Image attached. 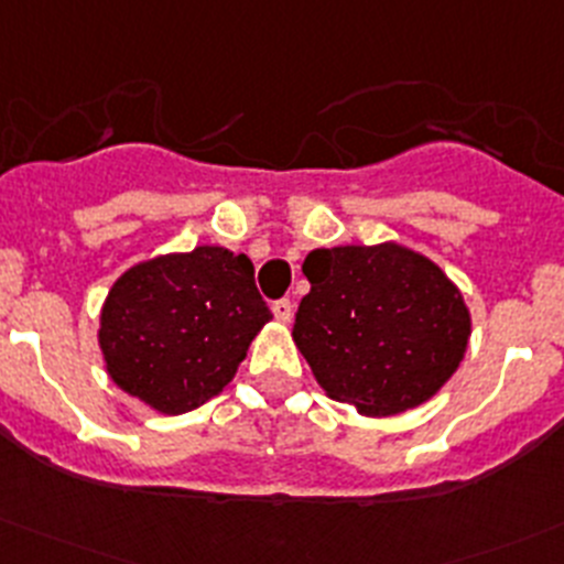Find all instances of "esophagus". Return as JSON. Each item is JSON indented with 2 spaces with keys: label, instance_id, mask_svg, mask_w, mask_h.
I'll return each mask as SVG.
<instances>
[{
  "label": "esophagus",
  "instance_id": "esophagus-1",
  "mask_svg": "<svg viewBox=\"0 0 564 564\" xmlns=\"http://www.w3.org/2000/svg\"><path fill=\"white\" fill-rule=\"evenodd\" d=\"M273 318L279 321V324H291L293 318V304L291 299H279V302H273Z\"/></svg>",
  "mask_w": 564,
  "mask_h": 564
}]
</instances>
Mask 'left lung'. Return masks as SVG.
I'll return each mask as SVG.
<instances>
[{
  "mask_svg": "<svg viewBox=\"0 0 564 564\" xmlns=\"http://www.w3.org/2000/svg\"><path fill=\"white\" fill-rule=\"evenodd\" d=\"M293 340L326 395L359 415L432 399L465 357L470 313L429 257L399 243L310 251Z\"/></svg>",
  "mask_w": 564,
  "mask_h": 564,
  "instance_id": "left-lung-1",
  "label": "left lung"
}]
</instances>
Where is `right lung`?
I'll return each mask as SVG.
<instances>
[{
  "label": "right lung",
  "mask_w": 564,
  "mask_h": 564,
  "mask_svg": "<svg viewBox=\"0 0 564 564\" xmlns=\"http://www.w3.org/2000/svg\"><path fill=\"white\" fill-rule=\"evenodd\" d=\"M268 321L249 257L196 246L138 262L112 282L99 348L124 393L163 415H182L232 382Z\"/></svg>",
  "instance_id": "1"
}]
</instances>
